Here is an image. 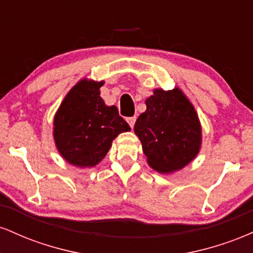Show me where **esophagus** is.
Returning <instances> with one entry per match:
<instances>
[{"label": "esophagus", "mask_w": 253, "mask_h": 253, "mask_svg": "<svg viewBox=\"0 0 253 253\" xmlns=\"http://www.w3.org/2000/svg\"><path fill=\"white\" fill-rule=\"evenodd\" d=\"M135 120H136V118H135V117H132V118H128V119H127V123H128V125L130 126V128H133V126H134Z\"/></svg>", "instance_id": "esophagus-1"}]
</instances>
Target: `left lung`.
I'll return each instance as SVG.
<instances>
[{"mask_svg": "<svg viewBox=\"0 0 253 253\" xmlns=\"http://www.w3.org/2000/svg\"><path fill=\"white\" fill-rule=\"evenodd\" d=\"M134 133L140 140L147 164L161 173L182 170L201 150L202 127L193 103L179 88H157L146 98Z\"/></svg>", "mask_w": 253, "mask_h": 253, "instance_id": "8db88e82", "label": "left lung"}]
</instances>
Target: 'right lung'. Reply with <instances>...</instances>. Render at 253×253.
Returning a JSON list of instances; mask_svg holds the SVG:
<instances>
[{"instance_id":"1","label":"right lung","mask_w":253,"mask_h":253,"mask_svg":"<svg viewBox=\"0 0 253 253\" xmlns=\"http://www.w3.org/2000/svg\"><path fill=\"white\" fill-rule=\"evenodd\" d=\"M103 81H78L57 109L53 119V139L59 155L77 168H92L106 157L120 133L128 132V124L115 106H107L100 96Z\"/></svg>"}]
</instances>
